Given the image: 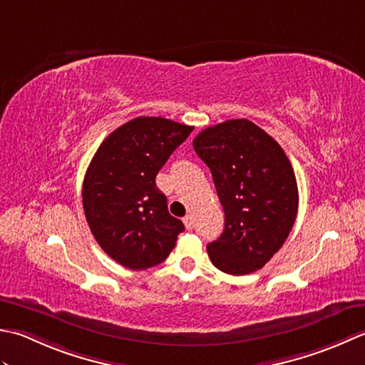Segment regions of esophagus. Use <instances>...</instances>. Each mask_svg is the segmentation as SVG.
Wrapping results in <instances>:
<instances>
[{"label":"esophagus","mask_w":365,"mask_h":365,"mask_svg":"<svg viewBox=\"0 0 365 365\" xmlns=\"http://www.w3.org/2000/svg\"><path fill=\"white\" fill-rule=\"evenodd\" d=\"M182 222H184V225H185V228H187V230L193 228V217H192L190 214L185 215V217L182 219Z\"/></svg>","instance_id":"1"}]
</instances>
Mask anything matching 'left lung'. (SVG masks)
<instances>
[{"label": "left lung", "mask_w": 365, "mask_h": 365, "mask_svg": "<svg viewBox=\"0 0 365 365\" xmlns=\"http://www.w3.org/2000/svg\"><path fill=\"white\" fill-rule=\"evenodd\" d=\"M193 150L211 170L225 228L207 244L212 264L232 276L255 272L284 245L297 214L296 176L282 146L249 120L202 130Z\"/></svg>", "instance_id": "1"}]
</instances>
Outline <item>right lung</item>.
<instances>
[{
    "label": "right lung",
    "instance_id": "obj_1",
    "mask_svg": "<svg viewBox=\"0 0 365 365\" xmlns=\"http://www.w3.org/2000/svg\"><path fill=\"white\" fill-rule=\"evenodd\" d=\"M192 129L167 118L138 116L111 132L89 163L81 189L86 222L121 266L140 271L162 263L184 232L155 176Z\"/></svg>",
    "mask_w": 365,
    "mask_h": 365
}]
</instances>
